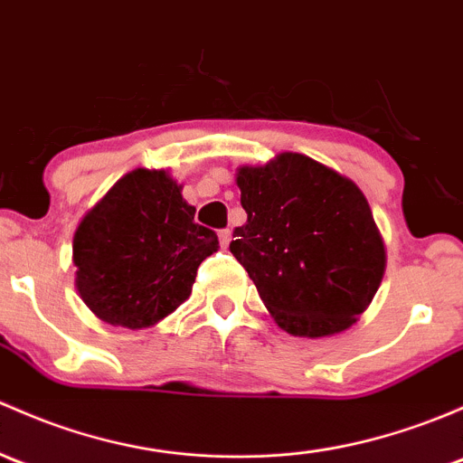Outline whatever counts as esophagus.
<instances>
[{
  "mask_svg": "<svg viewBox=\"0 0 463 463\" xmlns=\"http://www.w3.org/2000/svg\"><path fill=\"white\" fill-rule=\"evenodd\" d=\"M231 231H228V228H226V231H222V232H219V241H222V246L223 248H226L228 244H231Z\"/></svg>",
  "mask_w": 463,
  "mask_h": 463,
  "instance_id": "1",
  "label": "esophagus"
}]
</instances>
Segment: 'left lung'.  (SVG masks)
Masks as SVG:
<instances>
[{
    "mask_svg": "<svg viewBox=\"0 0 463 463\" xmlns=\"http://www.w3.org/2000/svg\"><path fill=\"white\" fill-rule=\"evenodd\" d=\"M246 223L231 252L270 317L295 337L350 328L371 306L386 270V246L353 179L301 153L240 166Z\"/></svg>",
    "mask_w": 463,
    "mask_h": 463,
    "instance_id": "8db88e82",
    "label": "left lung"
}]
</instances>
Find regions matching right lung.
<instances>
[{"label":"right lung","instance_id":"1","mask_svg":"<svg viewBox=\"0 0 463 463\" xmlns=\"http://www.w3.org/2000/svg\"><path fill=\"white\" fill-rule=\"evenodd\" d=\"M182 188L168 170L135 168L80 222L75 288L97 319L150 328L191 297L199 264L219 240L194 223Z\"/></svg>","mask_w":463,"mask_h":463}]
</instances>
